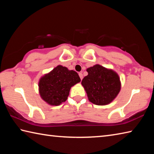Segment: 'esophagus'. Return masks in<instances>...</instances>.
Returning <instances> with one entry per match:
<instances>
[{
    "mask_svg": "<svg viewBox=\"0 0 154 154\" xmlns=\"http://www.w3.org/2000/svg\"><path fill=\"white\" fill-rule=\"evenodd\" d=\"M79 77H80L81 80H82V79H83V74L81 73H79Z\"/></svg>",
    "mask_w": 154,
    "mask_h": 154,
    "instance_id": "esophagus-1",
    "label": "esophagus"
}]
</instances>
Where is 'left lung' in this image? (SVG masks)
I'll list each match as a JSON object with an SVG mask.
<instances>
[{"label":"left lung","instance_id":"8db88e82","mask_svg":"<svg viewBox=\"0 0 154 154\" xmlns=\"http://www.w3.org/2000/svg\"><path fill=\"white\" fill-rule=\"evenodd\" d=\"M87 71L88 75L83 78L81 84L90 102L97 105H106L112 102L120 90L118 74L100 65L88 68Z\"/></svg>","mask_w":154,"mask_h":154}]
</instances>
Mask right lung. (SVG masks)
<instances>
[{
	"mask_svg": "<svg viewBox=\"0 0 154 154\" xmlns=\"http://www.w3.org/2000/svg\"><path fill=\"white\" fill-rule=\"evenodd\" d=\"M80 81L77 72L58 65L41 78L39 91L44 101L51 105L57 106L67 100L71 87Z\"/></svg>",
	"mask_w": 154,
	"mask_h": 154,
	"instance_id": "1",
	"label": "right lung"
}]
</instances>
